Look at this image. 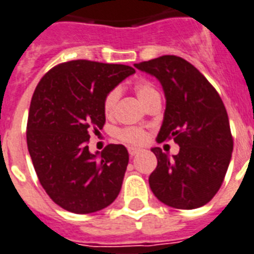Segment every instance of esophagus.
<instances>
[{
    "label": "esophagus",
    "instance_id": "34e87169",
    "mask_svg": "<svg viewBox=\"0 0 254 254\" xmlns=\"http://www.w3.org/2000/svg\"><path fill=\"white\" fill-rule=\"evenodd\" d=\"M127 151H129V155L134 156V155H137V154H139V152H141V150H139V148H135V147H129L127 148Z\"/></svg>",
    "mask_w": 254,
    "mask_h": 254
}]
</instances>
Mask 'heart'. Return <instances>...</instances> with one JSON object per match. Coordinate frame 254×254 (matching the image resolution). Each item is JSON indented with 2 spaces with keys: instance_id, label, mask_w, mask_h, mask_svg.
Masks as SVG:
<instances>
[{
  "instance_id": "1",
  "label": "heart",
  "mask_w": 254,
  "mask_h": 254,
  "mask_svg": "<svg viewBox=\"0 0 254 254\" xmlns=\"http://www.w3.org/2000/svg\"><path fill=\"white\" fill-rule=\"evenodd\" d=\"M134 90L137 92L138 98L141 99L142 102L147 106V103L154 99L155 96L159 95L158 90L154 87V84L147 82V80H141L134 86ZM120 96V91L119 88H113L108 94L106 95V98L103 100V111L107 116H111L115 111L116 103ZM116 137L120 139L121 142H125L127 145H142L146 141V133L145 130H142L139 127H120L116 130Z\"/></svg>"
}]
</instances>
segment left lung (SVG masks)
Here are the masks:
<instances>
[{
	"instance_id": "8db88e82",
	"label": "left lung",
	"mask_w": 254,
	"mask_h": 254,
	"mask_svg": "<svg viewBox=\"0 0 254 254\" xmlns=\"http://www.w3.org/2000/svg\"><path fill=\"white\" fill-rule=\"evenodd\" d=\"M134 66L158 78L166 94L158 142L174 139L180 146L172 159L152 148L158 159L148 177L152 193L175 209L201 207L223 184L234 150L226 107L205 75L181 57L167 55Z\"/></svg>"
}]
</instances>
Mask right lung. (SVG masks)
<instances>
[{
	"mask_svg": "<svg viewBox=\"0 0 254 254\" xmlns=\"http://www.w3.org/2000/svg\"><path fill=\"white\" fill-rule=\"evenodd\" d=\"M135 73L127 65L73 60L44 74L31 99L27 147L49 198L75 214H90L112 203L120 193L129 154L107 145L96 158L88 151L91 131L106 124L103 100Z\"/></svg>",
	"mask_w": 254,
	"mask_h": 254,
	"instance_id": "add662e5",
	"label": "right lung"
}]
</instances>
